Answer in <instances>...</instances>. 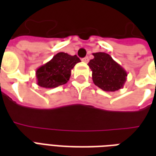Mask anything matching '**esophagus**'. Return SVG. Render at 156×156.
Returning a JSON list of instances; mask_svg holds the SVG:
<instances>
[{
    "label": "esophagus",
    "mask_w": 156,
    "mask_h": 156,
    "mask_svg": "<svg viewBox=\"0 0 156 156\" xmlns=\"http://www.w3.org/2000/svg\"><path fill=\"white\" fill-rule=\"evenodd\" d=\"M82 61L84 62L87 63V62H88V61H89V58H88V57H85L84 58H83V59H82Z\"/></svg>",
    "instance_id": "1"
}]
</instances>
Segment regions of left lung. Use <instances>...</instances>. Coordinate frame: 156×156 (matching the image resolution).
I'll use <instances>...</instances> for the list:
<instances>
[{
  "instance_id": "8db88e82",
  "label": "left lung",
  "mask_w": 156,
  "mask_h": 156,
  "mask_svg": "<svg viewBox=\"0 0 156 156\" xmlns=\"http://www.w3.org/2000/svg\"><path fill=\"white\" fill-rule=\"evenodd\" d=\"M88 62L92 78L96 86L106 92H115L124 87L127 72L105 52H95Z\"/></svg>"
}]
</instances>
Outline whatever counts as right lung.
<instances>
[{"label":"right lung","instance_id":"1","mask_svg":"<svg viewBox=\"0 0 156 156\" xmlns=\"http://www.w3.org/2000/svg\"><path fill=\"white\" fill-rule=\"evenodd\" d=\"M79 62L80 59L76 55L58 52L50 61L37 69V83L45 88H57L67 83L71 76V70Z\"/></svg>","mask_w":156,"mask_h":156}]
</instances>
